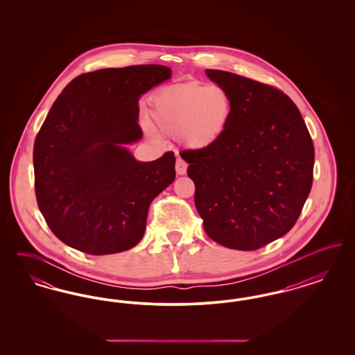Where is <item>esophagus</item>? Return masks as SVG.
Masks as SVG:
<instances>
[{"mask_svg":"<svg viewBox=\"0 0 355 355\" xmlns=\"http://www.w3.org/2000/svg\"><path fill=\"white\" fill-rule=\"evenodd\" d=\"M186 170H187V164L182 158H177L175 161V171L178 175H184L186 174Z\"/></svg>","mask_w":355,"mask_h":355,"instance_id":"1","label":"esophagus"}]
</instances>
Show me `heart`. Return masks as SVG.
<instances>
[{"instance_id": "heart-1", "label": "heart", "mask_w": 355, "mask_h": 355, "mask_svg": "<svg viewBox=\"0 0 355 355\" xmlns=\"http://www.w3.org/2000/svg\"><path fill=\"white\" fill-rule=\"evenodd\" d=\"M234 112L227 90L201 83L173 85L154 98L153 119L171 135H181L189 148L205 149L225 135Z\"/></svg>"}]
</instances>
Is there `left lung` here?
Instances as JSON below:
<instances>
[{"label":"left lung","mask_w":355,"mask_h":355,"mask_svg":"<svg viewBox=\"0 0 355 355\" xmlns=\"http://www.w3.org/2000/svg\"><path fill=\"white\" fill-rule=\"evenodd\" d=\"M206 74L229 92L234 112L217 144L181 154L194 203L213 241L257 250L298 220L313 185V139L282 90L230 71Z\"/></svg>","instance_id":"obj_1"}]
</instances>
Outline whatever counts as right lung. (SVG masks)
Returning a JSON list of instances; mask_svg holds the SVG:
<instances>
[{
	"mask_svg": "<svg viewBox=\"0 0 355 355\" xmlns=\"http://www.w3.org/2000/svg\"><path fill=\"white\" fill-rule=\"evenodd\" d=\"M164 65L84 73L53 103L34 141L35 198L53 234L92 255L132 249L149 206L175 178L174 153L138 162V98L169 80Z\"/></svg>",
	"mask_w": 355,
	"mask_h": 355,
	"instance_id": "right-lung-1",
	"label": "right lung"
}]
</instances>
